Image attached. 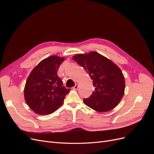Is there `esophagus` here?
<instances>
[{
	"label": "esophagus",
	"instance_id": "1",
	"mask_svg": "<svg viewBox=\"0 0 154 154\" xmlns=\"http://www.w3.org/2000/svg\"><path fill=\"white\" fill-rule=\"evenodd\" d=\"M78 87H79L78 84V83H76V84L73 87V89H74V90H77L78 88Z\"/></svg>",
	"mask_w": 154,
	"mask_h": 154
}]
</instances>
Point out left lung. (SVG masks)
<instances>
[{"label":"left lung","instance_id":"8db88e82","mask_svg":"<svg viewBox=\"0 0 154 154\" xmlns=\"http://www.w3.org/2000/svg\"><path fill=\"white\" fill-rule=\"evenodd\" d=\"M72 59L83 67L95 87L90 97L83 102L100 112L110 111L119 103L124 94L125 83L123 72L116 65L95 51L78 54Z\"/></svg>","mask_w":154,"mask_h":154}]
</instances>
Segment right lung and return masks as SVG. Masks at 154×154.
Segmentation results:
<instances>
[{
  "mask_svg": "<svg viewBox=\"0 0 154 154\" xmlns=\"http://www.w3.org/2000/svg\"><path fill=\"white\" fill-rule=\"evenodd\" d=\"M64 58L51 56L37 65L27 78L24 88L27 104L39 115L50 114L64 101L70 88L63 86L57 71Z\"/></svg>",
  "mask_w": 154,
  "mask_h": 154,
  "instance_id": "right-lung-1",
  "label": "right lung"
}]
</instances>
